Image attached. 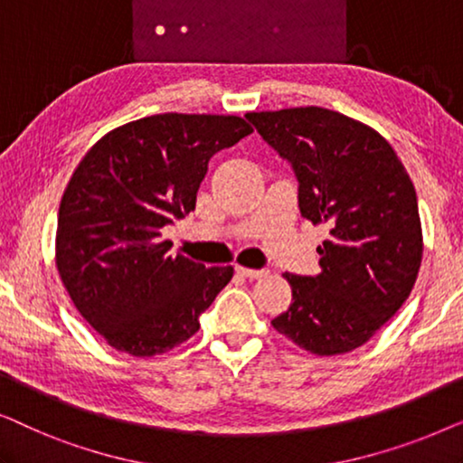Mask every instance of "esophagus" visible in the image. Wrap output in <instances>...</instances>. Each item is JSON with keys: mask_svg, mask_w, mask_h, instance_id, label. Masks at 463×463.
<instances>
[{"mask_svg": "<svg viewBox=\"0 0 463 463\" xmlns=\"http://www.w3.org/2000/svg\"><path fill=\"white\" fill-rule=\"evenodd\" d=\"M236 271L240 276L249 278V280H257V278L268 276V269H250V268H242V265H236Z\"/></svg>", "mask_w": 463, "mask_h": 463, "instance_id": "obj_1", "label": "esophagus"}]
</instances>
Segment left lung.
<instances>
[{
    "mask_svg": "<svg viewBox=\"0 0 463 463\" xmlns=\"http://www.w3.org/2000/svg\"><path fill=\"white\" fill-rule=\"evenodd\" d=\"M293 168L303 219L328 225L318 276L284 274L293 303L271 320L316 356L366 344L413 288L421 265L415 187L382 135L322 107L246 113Z\"/></svg>",
    "mask_w": 463,
    "mask_h": 463,
    "instance_id": "1",
    "label": "left lung"
}]
</instances>
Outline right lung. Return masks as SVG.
<instances>
[{"label":"right lung","mask_w":463,"mask_h":463,"mask_svg":"<svg viewBox=\"0 0 463 463\" xmlns=\"http://www.w3.org/2000/svg\"><path fill=\"white\" fill-rule=\"evenodd\" d=\"M236 116L160 113L88 151L62 194L56 265L78 312L130 356H156L198 333L233 268L170 255L162 230L195 208L208 160L250 135Z\"/></svg>","instance_id":"obj_1"}]
</instances>
